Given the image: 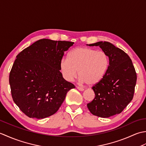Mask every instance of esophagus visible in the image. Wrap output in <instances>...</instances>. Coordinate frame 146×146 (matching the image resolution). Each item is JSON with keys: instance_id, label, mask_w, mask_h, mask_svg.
I'll return each instance as SVG.
<instances>
[{"instance_id": "34e87169", "label": "esophagus", "mask_w": 146, "mask_h": 146, "mask_svg": "<svg viewBox=\"0 0 146 146\" xmlns=\"http://www.w3.org/2000/svg\"><path fill=\"white\" fill-rule=\"evenodd\" d=\"M77 89L79 90L80 91H83V90H84V88H83L82 87H80V86H77Z\"/></svg>"}]
</instances>
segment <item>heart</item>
<instances>
[{"label":"heart","instance_id":"b5f03b06","mask_svg":"<svg viewBox=\"0 0 146 146\" xmlns=\"http://www.w3.org/2000/svg\"><path fill=\"white\" fill-rule=\"evenodd\" d=\"M109 59L105 52L86 47L73 49L68 59L61 61L60 68L64 78L68 82H72L77 75L82 83L94 85L100 82L106 74Z\"/></svg>","mask_w":146,"mask_h":146}]
</instances>
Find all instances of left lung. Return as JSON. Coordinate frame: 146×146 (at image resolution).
<instances>
[{
	"label": "left lung",
	"mask_w": 146,
	"mask_h": 146,
	"mask_svg": "<svg viewBox=\"0 0 146 146\" xmlns=\"http://www.w3.org/2000/svg\"><path fill=\"white\" fill-rule=\"evenodd\" d=\"M99 46L108 56L109 64L100 82L92 86L95 97L87 104L94 115L107 118L120 113L134 97L137 73L129 55L109 42L89 44Z\"/></svg>",
	"instance_id": "1"
}]
</instances>
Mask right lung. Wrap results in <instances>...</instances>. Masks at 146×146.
<instances>
[{"label":"right lung","instance_id":"add662e5","mask_svg":"<svg viewBox=\"0 0 146 146\" xmlns=\"http://www.w3.org/2000/svg\"><path fill=\"white\" fill-rule=\"evenodd\" d=\"M73 42L42 39L16 56L9 74L14 103L30 118L44 119L58 110L70 90L75 88L60 72V63Z\"/></svg>","mask_w":146,"mask_h":146}]
</instances>
